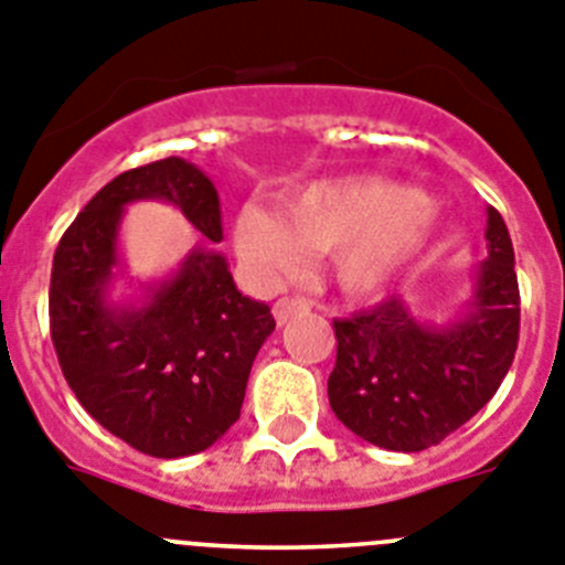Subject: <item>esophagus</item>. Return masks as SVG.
<instances>
[{"mask_svg": "<svg viewBox=\"0 0 565 565\" xmlns=\"http://www.w3.org/2000/svg\"><path fill=\"white\" fill-rule=\"evenodd\" d=\"M308 308H311V302H308L306 297H282L274 302V319H277L279 326H286L294 313L308 311Z\"/></svg>", "mask_w": 565, "mask_h": 565, "instance_id": "34e87169", "label": "esophagus"}]
</instances>
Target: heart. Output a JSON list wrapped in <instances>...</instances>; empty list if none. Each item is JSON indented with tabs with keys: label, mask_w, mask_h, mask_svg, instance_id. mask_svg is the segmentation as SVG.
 Returning <instances> with one entry per match:
<instances>
[{
	"label": "heart",
	"mask_w": 565,
	"mask_h": 565,
	"mask_svg": "<svg viewBox=\"0 0 565 565\" xmlns=\"http://www.w3.org/2000/svg\"><path fill=\"white\" fill-rule=\"evenodd\" d=\"M436 212L424 194L387 181L313 183L279 206H246L237 252L259 279L288 277L306 248H333V268L351 291H373L430 237Z\"/></svg>",
	"instance_id": "1"
}]
</instances>
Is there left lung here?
<instances>
[{
	"mask_svg": "<svg viewBox=\"0 0 565 565\" xmlns=\"http://www.w3.org/2000/svg\"><path fill=\"white\" fill-rule=\"evenodd\" d=\"M487 246L467 311L447 326H424L398 297L333 319L328 398L348 430L384 450L418 452L495 396L518 351L521 294L512 239L492 206Z\"/></svg>",
	"mask_w": 565,
	"mask_h": 565,
	"instance_id": "left-lung-1",
	"label": "left lung"
}]
</instances>
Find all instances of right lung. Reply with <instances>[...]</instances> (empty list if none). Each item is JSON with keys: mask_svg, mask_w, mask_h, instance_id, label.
<instances>
[{"mask_svg": "<svg viewBox=\"0 0 565 565\" xmlns=\"http://www.w3.org/2000/svg\"><path fill=\"white\" fill-rule=\"evenodd\" d=\"M135 201L172 203L203 237L223 239L217 189L194 163L163 158L121 172L58 239L50 337L70 391L102 427L143 456H194L239 418L254 356L277 322L203 246L143 306H109L118 226Z\"/></svg>", "mask_w": 565, "mask_h": 565, "instance_id": "add662e5", "label": "right lung"}]
</instances>
